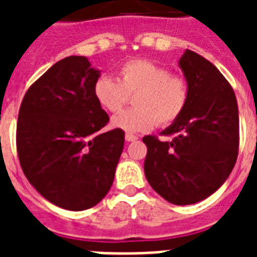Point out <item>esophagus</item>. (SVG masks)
<instances>
[{
    "label": "esophagus",
    "instance_id": "esophagus-1",
    "mask_svg": "<svg viewBox=\"0 0 257 257\" xmlns=\"http://www.w3.org/2000/svg\"><path fill=\"white\" fill-rule=\"evenodd\" d=\"M137 139H139V137L135 136V135H131V133H128V135L125 136V140L129 141V143H132V141H136Z\"/></svg>",
    "mask_w": 257,
    "mask_h": 257
}]
</instances>
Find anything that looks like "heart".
<instances>
[{
    "label": "heart",
    "mask_w": 257,
    "mask_h": 257,
    "mask_svg": "<svg viewBox=\"0 0 257 257\" xmlns=\"http://www.w3.org/2000/svg\"><path fill=\"white\" fill-rule=\"evenodd\" d=\"M97 102L117 112L135 94V108L122 110L110 121L112 128L128 133L145 132L153 125H168L181 114L188 100V84L167 68L148 60H131L121 65L118 77L101 76L93 86Z\"/></svg>",
    "instance_id": "b5f03b06"
}]
</instances>
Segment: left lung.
<instances>
[{
  "label": "left lung",
  "mask_w": 257,
  "mask_h": 257,
  "mask_svg": "<svg viewBox=\"0 0 257 257\" xmlns=\"http://www.w3.org/2000/svg\"><path fill=\"white\" fill-rule=\"evenodd\" d=\"M179 66L188 84L185 108L161 135L145 136V177L175 205H189L219 189L235 167L239 151V108L233 89L213 64L185 50Z\"/></svg>",
  "instance_id": "8db88e82"
}]
</instances>
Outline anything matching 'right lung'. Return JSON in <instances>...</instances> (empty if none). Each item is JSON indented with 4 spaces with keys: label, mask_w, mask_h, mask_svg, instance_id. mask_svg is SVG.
Instances as JSON below:
<instances>
[{
    "label": "right lung",
    "mask_w": 257,
    "mask_h": 257,
    "mask_svg": "<svg viewBox=\"0 0 257 257\" xmlns=\"http://www.w3.org/2000/svg\"><path fill=\"white\" fill-rule=\"evenodd\" d=\"M101 72L84 56L56 62L28 89L17 121V152L26 179L68 211L94 207L109 192L125 133H101L109 116L93 94Z\"/></svg>",
    "instance_id": "obj_1"
}]
</instances>
